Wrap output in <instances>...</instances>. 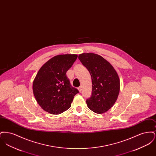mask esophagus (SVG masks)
<instances>
[{
  "label": "esophagus",
  "mask_w": 156,
  "mask_h": 156,
  "mask_svg": "<svg viewBox=\"0 0 156 156\" xmlns=\"http://www.w3.org/2000/svg\"><path fill=\"white\" fill-rule=\"evenodd\" d=\"M78 90H79V92H80V93H81V92H82V87H79V88H78Z\"/></svg>",
  "instance_id": "1"
}]
</instances>
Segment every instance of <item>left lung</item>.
<instances>
[{
    "label": "left lung",
    "mask_w": 156,
    "mask_h": 156,
    "mask_svg": "<svg viewBox=\"0 0 156 156\" xmlns=\"http://www.w3.org/2000/svg\"><path fill=\"white\" fill-rule=\"evenodd\" d=\"M78 58L92 78V95L86 101L88 108L97 113L109 110L116 102L120 90L119 76L110 62L94 53H82Z\"/></svg>",
    "instance_id": "1"
}]
</instances>
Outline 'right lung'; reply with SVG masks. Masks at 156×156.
Wrapping results in <instances>:
<instances>
[{"label":"right lung","instance_id":"1","mask_svg":"<svg viewBox=\"0 0 156 156\" xmlns=\"http://www.w3.org/2000/svg\"><path fill=\"white\" fill-rule=\"evenodd\" d=\"M76 54L54 56L40 68L33 83V92L41 108L52 115L68 109L78 89L71 86L66 73L77 58Z\"/></svg>","mask_w":156,"mask_h":156}]
</instances>
